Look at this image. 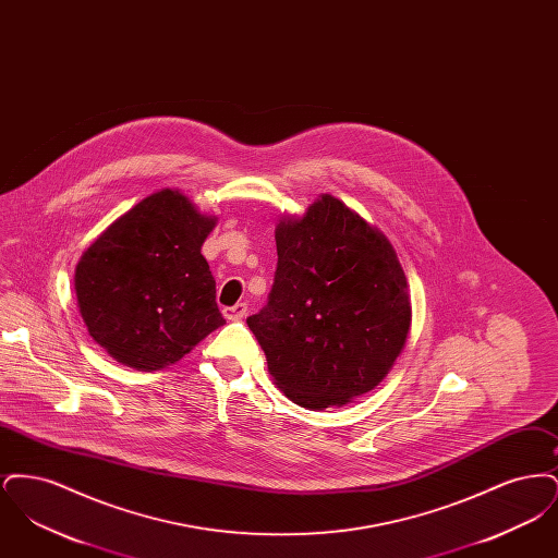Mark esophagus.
<instances>
[{
    "instance_id": "esophagus-1",
    "label": "esophagus",
    "mask_w": 558,
    "mask_h": 558,
    "mask_svg": "<svg viewBox=\"0 0 558 558\" xmlns=\"http://www.w3.org/2000/svg\"><path fill=\"white\" fill-rule=\"evenodd\" d=\"M246 312H248L246 303H236V305H232V307H223V316L228 319H232V322H239V319L244 318Z\"/></svg>"
}]
</instances>
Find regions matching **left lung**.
<instances>
[{
    "instance_id": "8db88e82",
    "label": "left lung",
    "mask_w": 558,
    "mask_h": 558,
    "mask_svg": "<svg viewBox=\"0 0 558 558\" xmlns=\"http://www.w3.org/2000/svg\"><path fill=\"white\" fill-rule=\"evenodd\" d=\"M278 266L246 324L287 398L343 405L391 371L410 330V296L389 240L335 196L276 226Z\"/></svg>"
}]
</instances>
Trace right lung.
Here are the masks:
<instances>
[{
    "label": "right lung",
    "mask_w": 558,
    "mask_h": 558,
    "mask_svg": "<svg viewBox=\"0 0 558 558\" xmlns=\"http://www.w3.org/2000/svg\"><path fill=\"white\" fill-rule=\"evenodd\" d=\"M213 226L184 194L160 190L83 253L75 271L81 318L108 355L160 371L226 324L201 255Z\"/></svg>",
    "instance_id": "right-lung-1"
}]
</instances>
